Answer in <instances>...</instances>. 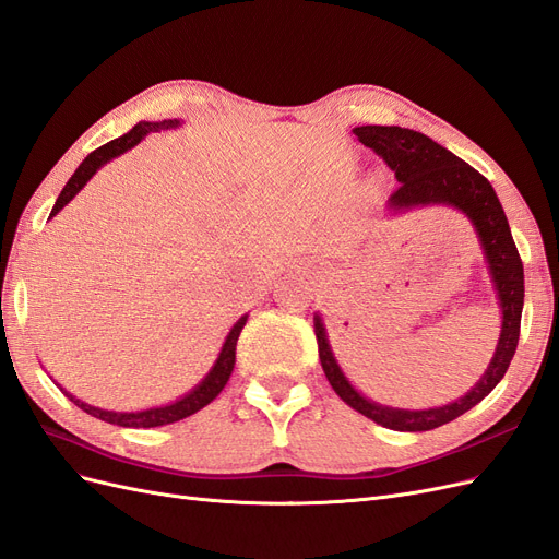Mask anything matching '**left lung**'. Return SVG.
Segmentation results:
<instances>
[{"mask_svg": "<svg viewBox=\"0 0 559 559\" xmlns=\"http://www.w3.org/2000/svg\"><path fill=\"white\" fill-rule=\"evenodd\" d=\"M359 142L373 148L382 160L392 167L399 179V189L389 198L392 210H411L419 205H448L460 210L468 216V222L476 228L485 261L492 275L499 308H501V335L497 352L489 361L485 376L473 384V389L454 403L443 408L429 411H401L386 408L376 401L361 396L349 384L345 373L337 366L324 321L314 314V335L319 345V361L324 368L326 380L333 392L341 396L349 408L359 411L368 419L394 431H429L443 427L478 405L499 380L506 376L520 337V317L524 302V273L518 247L509 228V218L503 214L501 202L489 183L478 170H473L468 163L456 158L452 151L436 144L431 138L408 128L399 126H361L352 130Z\"/></svg>", "mask_w": 559, "mask_h": 559, "instance_id": "left-lung-1", "label": "left lung"}]
</instances>
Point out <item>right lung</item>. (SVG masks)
<instances>
[{
    "instance_id": "1",
    "label": "right lung",
    "mask_w": 559,
    "mask_h": 559,
    "mask_svg": "<svg viewBox=\"0 0 559 559\" xmlns=\"http://www.w3.org/2000/svg\"><path fill=\"white\" fill-rule=\"evenodd\" d=\"M177 126H179L177 118H167V121H156V123L140 121L130 132H126L123 138L111 140L105 146L95 148L93 154H88V158L76 167V173L70 177V181L64 183V189L58 195L56 207H53V212H50V216H56L67 205V202H70L83 189V186L88 183V179L105 163H109L116 156L126 154V151L132 148L134 144H140L148 132L170 130V128H177ZM245 324H247V314L235 321V326L230 329L222 352H218V359L214 361V366H212L210 373L205 376V380L195 384L189 394L181 396L179 401H175L170 405H160V408H146V411H138V413H116V411H103V408H95V405L83 403L76 396H72L70 392H64V389H62V392L70 396V401H74L83 413H88V415L103 419V421H109V425L134 427V429H151V427L173 425V421H179V419L205 408V405L212 403L218 396V392H222V389L226 386V382L233 373V366H235V345H238V337H240V331L245 329Z\"/></svg>"
}]
</instances>
